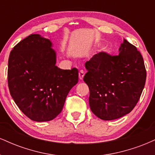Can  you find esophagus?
<instances>
[{
	"instance_id": "esophagus-1",
	"label": "esophagus",
	"mask_w": 155,
	"mask_h": 155,
	"mask_svg": "<svg viewBox=\"0 0 155 155\" xmlns=\"http://www.w3.org/2000/svg\"><path fill=\"white\" fill-rule=\"evenodd\" d=\"M84 76V72L83 71H80L79 72V79L81 80V81H82L83 80Z\"/></svg>"
}]
</instances>
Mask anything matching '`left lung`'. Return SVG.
I'll return each mask as SVG.
<instances>
[{
  "instance_id": "obj_1",
  "label": "left lung",
  "mask_w": 155,
  "mask_h": 155,
  "mask_svg": "<svg viewBox=\"0 0 155 155\" xmlns=\"http://www.w3.org/2000/svg\"><path fill=\"white\" fill-rule=\"evenodd\" d=\"M85 68L84 81L90 89L89 104L94 114L113 120L132 111L147 78L143 57L134 45L124 39L119 55L101 51L85 63Z\"/></svg>"
}]
</instances>
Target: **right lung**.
Wrapping results in <instances>:
<instances>
[{"instance_id":"obj_1","label":"right lung","mask_w":155,"mask_h":155,"mask_svg":"<svg viewBox=\"0 0 155 155\" xmlns=\"http://www.w3.org/2000/svg\"><path fill=\"white\" fill-rule=\"evenodd\" d=\"M50 40L31 34L19 42L9 54L8 85L15 104L36 122L50 121L63 110L65 99L79 79L76 68L55 65Z\"/></svg>"}]
</instances>
